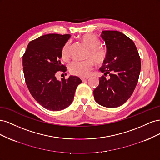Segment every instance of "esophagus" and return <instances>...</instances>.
I'll list each match as a JSON object with an SVG mask.
<instances>
[{
	"instance_id": "34e87169",
	"label": "esophagus",
	"mask_w": 160,
	"mask_h": 160,
	"mask_svg": "<svg viewBox=\"0 0 160 160\" xmlns=\"http://www.w3.org/2000/svg\"><path fill=\"white\" fill-rule=\"evenodd\" d=\"M89 78L88 77H87V78H81V80L83 81H86V80H88Z\"/></svg>"
}]
</instances>
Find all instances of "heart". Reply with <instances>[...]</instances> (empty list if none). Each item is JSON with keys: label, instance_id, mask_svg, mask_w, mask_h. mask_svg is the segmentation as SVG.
Listing matches in <instances>:
<instances>
[{"label": "heart", "instance_id": "1", "mask_svg": "<svg viewBox=\"0 0 160 160\" xmlns=\"http://www.w3.org/2000/svg\"><path fill=\"white\" fill-rule=\"evenodd\" d=\"M81 42L88 48L85 61H73L69 66L71 73L81 77H88L93 69V63L96 65H102L108 59V52L104 48L100 46V41L93 34H85L81 37ZM71 43L66 42L61 50L62 59L68 61L70 58Z\"/></svg>", "mask_w": 160, "mask_h": 160}]
</instances>
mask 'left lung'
<instances>
[{
	"label": "left lung",
	"instance_id": "left-lung-1",
	"mask_svg": "<svg viewBox=\"0 0 160 160\" xmlns=\"http://www.w3.org/2000/svg\"><path fill=\"white\" fill-rule=\"evenodd\" d=\"M101 36L105 42L108 59L99 69L104 75L99 78L94 98L103 107L118 108L126 102L137 85L141 60L135 43L123 33L103 31Z\"/></svg>",
	"mask_w": 160,
	"mask_h": 160
}]
</instances>
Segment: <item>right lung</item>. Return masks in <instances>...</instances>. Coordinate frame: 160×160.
<instances>
[{"instance_id": "obj_1", "label": "right lung", "mask_w": 160, "mask_h": 160, "mask_svg": "<svg viewBox=\"0 0 160 160\" xmlns=\"http://www.w3.org/2000/svg\"><path fill=\"white\" fill-rule=\"evenodd\" d=\"M71 35L47 34L31 41L22 56L23 72L27 88L37 103L51 111H61L71 105L82 81L76 76L57 80L61 64V50Z\"/></svg>"}]
</instances>
